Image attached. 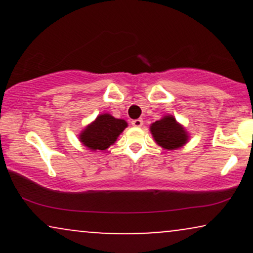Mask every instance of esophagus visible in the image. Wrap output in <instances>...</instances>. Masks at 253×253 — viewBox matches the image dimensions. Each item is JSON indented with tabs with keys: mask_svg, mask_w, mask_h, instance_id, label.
I'll return each instance as SVG.
<instances>
[{
	"mask_svg": "<svg viewBox=\"0 0 253 253\" xmlns=\"http://www.w3.org/2000/svg\"><path fill=\"white\" fill-rule=\"evenodd\" d=\"M130 124H132V126H134V127H141L143 126L144 121H143V119H135V120H133Z\"/></svg>",
	"mask_w": 253,
	"mask_h": 253,
	"instance_id": "esophagus-1",
	"label": "esophagus"
}]
</instances>
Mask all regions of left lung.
<instances>
[{
	"label": "left lung",
	"mask_w": 253,
	"mask_h": 253,
	"mask_svg": "<svg viewBox=\"0 0 253 253\" xmlns=\"http://www.w3.org/2000/svg\"><path fill=\"white\" fill-rule=\"evenodd\" d=\"M151 133L157 144L167 150L178 149L187 143V132L173 117H165L151 126Z\"/></svg>",
	"instance_id": "1"
}]
</instances>
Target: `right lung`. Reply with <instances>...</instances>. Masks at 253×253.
Returning <instances> with one entry per match:
<instances>
[{"label":"right lung","instance_id":"right-lung-1","mask_svg":"<svg viewBox=\"0 0 253 253\" xmlns=\"http://www.w3.org/2000/svg\"><path fill=\"white\" fill-rule=\"evenodd\" d=\"M127 127V123L121 119H115L109 114L98 115L96 120L90 124L81 133V141L90 150H106L113 145Z\"/></svg>","mask_w":253,"mask_h":253}]
</instances>
